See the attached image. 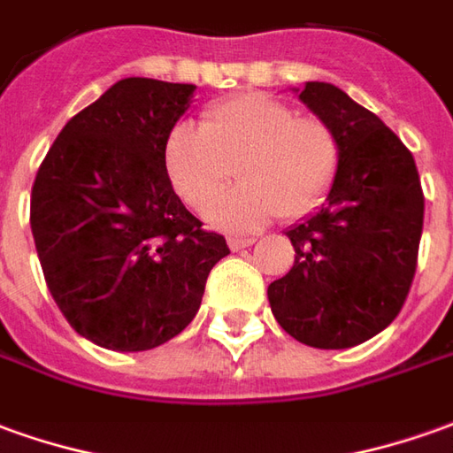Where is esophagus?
I'll return each instance as SVG.
<instances>
[{
	"label": "esophagus",
	"instance_id": "1",
	"mask_svg": "<svg viewBox=\"0 0 453 453\" xmlns=\"http://www.w3.org/2000/svg\"><path fill=\"white\" fill-rule=\"evenodd\" d=\"M251 244H254L251 236H229V249H232V251H242V249H246V246Z\"/></svg>",
	"mask_w": 453,
	"mask_h": 453
}]
</instances>
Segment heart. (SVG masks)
Returning a JSON list of instances; mask_svg holds the SVG:
<instances>
[{"mask_svg": "<svg viewBox=\"0 0 453 453\" xmlns=\"http://www.w3.org/2000/svg\"><path fill=\"white\" fill-rule=\"evenodd\" d=\"M165 167L174 192L224 229H257L273 217L301 219L320 207L340 170V137L318 115L268 93H244L211 105L202 130L177 126ZM236 172L242 185L221 203Z\"/></svg>", "mask_w": 453, "mask_h": 453, "instance_id": "heart-1", "label": "heart"}]
</instances>
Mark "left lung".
<instances>
[{
	"label": "left lung",
	"mask_w": 453,
	"mask_h": 453,
	"mask_svg": "<svg viewBox=\"0 0 453 453\" xmlns=\"http://www.w3.org/2000/svg\"><path fill=\"white\" fill-rule=\"evenodd\" d=\"M340 137V170L326 204L286 232L293 268L268 286L279 326L311 348L342 350L397 318L417 271L424 195L411 152L338 86L298 93Z\"/></svg>",
	"instance_id": "left-lung-1"
}]
</instances>
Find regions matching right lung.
Instances as JSON below:
<instances>
[{
	"instance_id": "obj_1",
	"label": "right lung",
	"mask_w": 453,
	"mask_h": 453,
	"mask_svg": "<svg viewBox=\"0 0 453 453\" xmlns=\"http://www.w3.org/2000/svg\"><path fill=\"white\" fill-rule=\"evenodd\" d=\"M196 86L123 78L58 133L31 187V234L65 320L118 352L152 350L199 311L229 254L174 195L167 137Z\"/></svg>"
}]
</instances>
